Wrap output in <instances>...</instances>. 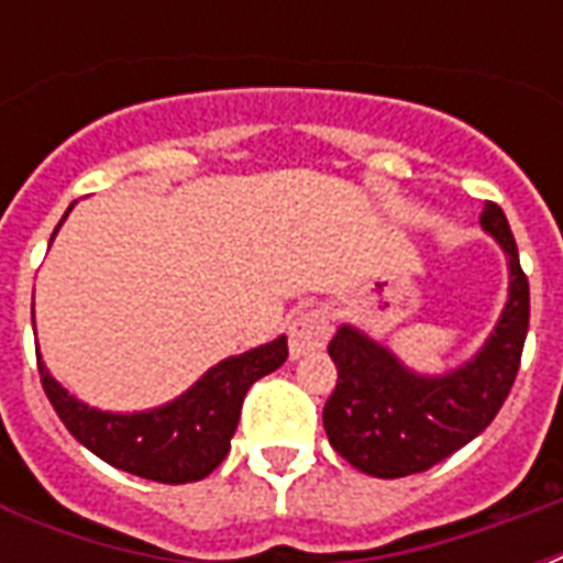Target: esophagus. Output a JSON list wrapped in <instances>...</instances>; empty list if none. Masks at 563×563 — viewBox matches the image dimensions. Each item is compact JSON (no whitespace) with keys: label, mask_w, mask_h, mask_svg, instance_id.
<instances>
[{"label":"esophagus","mask_w":563,"mask_h":563,"mask_svg":"<svg viewBox=\"0 0 563 563\" xmlns=\"http://www.w3.org/2000/svg\"><path fill=\"white\" fill-rule=\"evenodd\" d=\"M329 313L319 310V307H310V310H301L298 317L289 322V353L292 358H301L307 353H317L329 341Z\"/></svg>","instance_id":"1"}]
</instances>
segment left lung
<instances>
[{
	"label": "left lung",
	"mask_w": 563,
	"mask_h": 563,
	"mask_svg": "<svg viewBox=\"0 0 563 563\" xmlns=\"http://www.w3.org/2000/svg\"><path fill=\"white\" fill-rule=\"evenodd\" d=\"M479 222L507 253L509 298L471 362L443 377H422L353 325H341L331 338L338 386L325 401L322 424L334 452L355 471L379 479L428 471L483 434L507 401L525 350L531 292L504 210L488 201Z\"/></svg>",
	"instance_id": "1"
}]
</instances>
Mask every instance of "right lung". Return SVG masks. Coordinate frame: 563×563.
Segmentation results:
<instances>
[{
	"instance_id": "right-lung-1",
	"label": "right lung",
	"mask_w": 563,
	"mask_h": 563,
	"mask_svg": "<svg viewBox=\"0 0 563 563\" xmlns=\"http://www.w3.org/2000/svg\"><path fill=\"white\" fill-rule=\"evenodd\" d=\"M286 355H289L286 338H277L244 355H232L210 367L180 398L147 413H104L87 407L47 374L42 355H38V374L56 416L92 455L108 461L117 471L135 473L153 483L180 485L198 483L220 467V461L229 455L232 446L246 389L258 377L277 371L286 362Z\"/></svg>"
}]
</instances>
